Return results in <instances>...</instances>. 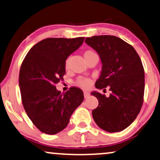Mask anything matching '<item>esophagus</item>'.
Here are the masks:
<instances>
[{"mask_svg": "<svg viewBox=\"0 0 160 160\" xmlns=\"http://www.w3.org/2000/svg\"><path fill=\"white\" fill-rule=\"evenodd\" d=\"M83 94H84V97L86 99V98H88L89 96H90V93L88 92V91H84Z\"/></svg>", "mask_w": 160, "mask_h": 160, "instance_id": "esophagus-1", "label": "esophagus"}]
</instances>
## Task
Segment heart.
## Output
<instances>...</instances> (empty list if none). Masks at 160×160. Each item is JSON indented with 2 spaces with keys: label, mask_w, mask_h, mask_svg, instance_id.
I'll use <instances>...</instances> for the list:
<instances>
[{
  "label": "heart",
  "mask_w": 160,
  "mask_h": 160,
  "mask_svg": "<svg viewBox=\"0 0 160 160\" xmlns=\"http://www.w3.org/2000/svg\"><path fill=\"white\" fill-rule=\"evenodd\" d=\"M83 56L85 59H86V61H88L90 59L94 58V57H98L97 53L92 50H87L84 52ZM69 67V58H67L65 61V68L66 69H68ZM91 80H89L88 78H82V77H80V78H78L75 81V85L82 88H88L89 86H91Z\"/></svg>",
  "instance_id": "1"
}]
</instances>
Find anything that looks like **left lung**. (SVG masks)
<instances>
[{"instance_id":"1","label":"left lung","mask_w":160,"mask_h":160,"mask_svg":"<svg viewBox=\"0 0 160 160\" xmlns=\"http://www.w3.org/2000/svg\"><path fill=\"white\" fill-rule=\"evenodd\" d=\"M86 43L98 52L102 63L97 88H109V97L99 92V105L92 116L100 128L109 132H120L135 121L143 103L145 73L141 59L131 44L110 35L86 38Z\"/></svg>"}]
</instances>
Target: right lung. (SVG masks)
I'll return each instance as SVG.
<instances>
[{
  "label": "right lung",
  "mask_w": 160,
  "mask_h": 160,
  "mask_svg": "<svg viewBox=\"0 0 160 160\" xmlns=\"http://www.w3.org/2000/svg\"><path fill=\"white\" fill-rule=\"evenodd\" d=\"M83 41L84 37L44 39L32 47L21 64L19 85L22 105L42 132L55 135L62 131L83 101L80 88L71 87L61 93L55 87L63 80L66 59Z\"/></svg>",
  "instance_id": "add662e5"
}]
</instances>
